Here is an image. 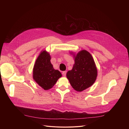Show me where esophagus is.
Masks as SVG:
<instances>
[{
	"mask_svg": "<svg viewBox=\"0 0 129 129\" xmlns=\"http://www.w3.org/2000/svg\"><path fill=\"white\" fill-rule=\"evenodd\" d=\"M66 71H63L62 72V75L63 77H65L66 76Z\"/></svg>",
	"mask_w": 129,
	"mask_h": 129,
	"instance_id": "esophagus-1",
	"label": "esophagus"
}]
</instances>
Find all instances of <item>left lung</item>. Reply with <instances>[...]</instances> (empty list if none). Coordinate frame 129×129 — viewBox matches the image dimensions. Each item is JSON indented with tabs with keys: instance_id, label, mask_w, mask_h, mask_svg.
Listing matches in <instances>:
<instances>
[{
	"instance_id": "obj_1",
	"label": "left lung",
	"mask_w": 129,
	"mask_h": 129,
	"mask_svg": "<svg viewBox=\"0 0 129 129\" xmlns=\"http://www.w3.org/2000/svg\"><path fill=\"white\" fill-rule=\"evenodd\" d=\"M73 56L75 64L72 70L67 72L66 77L72 88L81 92L93 84L98 70L92 57L87 50H82Z\"/></svg>"
}]
</instances>
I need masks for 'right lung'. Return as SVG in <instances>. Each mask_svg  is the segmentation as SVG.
Wrapping results in <instances>:
<instances>
[{"mask_svg":"<svg viewBox=\"0 0 129 129\" xmlns=\"http://www.w3.org/2000/svg\"><path fill=\"white\" fill-rule=\"evenodd\" d=\"M48 52L42 51L37 59L33 68V79L44 90L51 88L62 77L61 73L55 70L50 62Z\"/></svg>","mask_w":129,"mask_h":129,"instance_id":"add662e5","label":"right lung"}]
</instances>
